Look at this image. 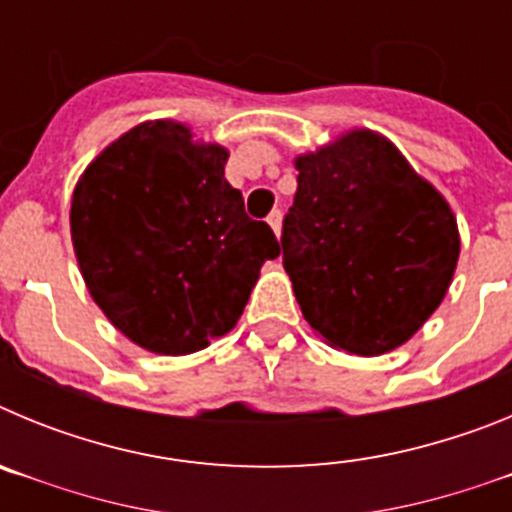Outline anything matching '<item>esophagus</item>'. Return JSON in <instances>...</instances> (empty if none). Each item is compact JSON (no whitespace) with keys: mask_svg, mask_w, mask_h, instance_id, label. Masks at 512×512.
Masks as SVG:
<instances>
[{"mask_svg":"<svg viewBox=\"0 0 512 512\" xmlns=\"http://www.w3.org/2000/svg\"><path fill=\"white\" fill-rule=\"evenodd\" d=\"M266 223L271 225V230H274L279 238V233H282V210H271L269 217H266Z\"/></svg>","mask_w":512,"mask_h":512,"instance_id":"34e87169","label":"esophagus"}]
</instances>
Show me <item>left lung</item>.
Wrapping results in <instances>:
<instances>
[{
	"mask_svg": "<svg viewBox=\"0 0 512 512\" xmlns=\"http://www.w3.org/2000/svg\"><path fill=\"white\" fill-rule=\"evenodd\" d=\"M295 169L282 251L302 315L338 351H395L449 292L461 251L454 210L377 130H346L300 153Z\"/></svg>",
	"mask_w": 512,
	"mask_h": 512,
	"instance_id": "1",
	"label": "left lung"
}]
</instances>
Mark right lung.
<instances>
[{"mask_svg":"<svg viewBox=\"0 0 512 512\" xmlns=\"http://www.w3.org/2000/svg\"><path fill=\"white\" fill-rule=\"evenodd\" d=\"M230 151L189 125L146 120L97 153L71 194L89 295L122 336L187 356L235 328L277 235L225 179Z\"/></svg>","mask_w":512,"mask_h":512,"instance_id":"1","label":"right lung"}]
</instances>
